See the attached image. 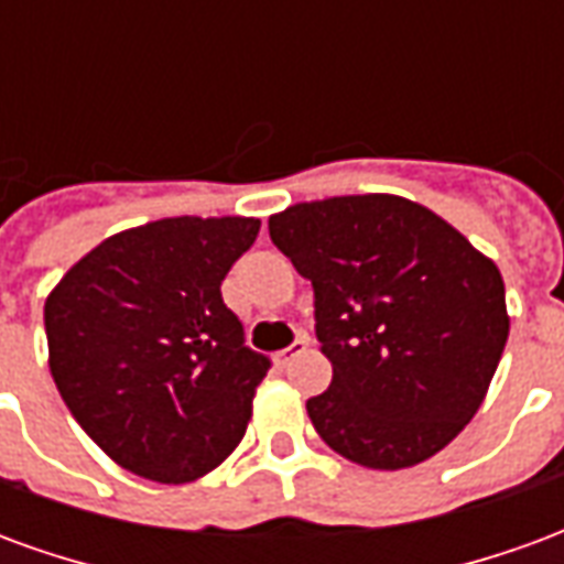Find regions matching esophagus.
<instances>
[{"instance_id": "obj_1", "label": "esophagus", "mask_w": 564, "mask_h": 564, "mask_svg": "<svg viewBox=\"0 0 564 564\" xmlns=\"http://www.w3.org/2000/svg\"><path fill=\"white\" fill-rule=\"evenodd\" d=\"M307 344H311V338H307L305 332H302V335H295V341L290 344V347H283V350H278V354H274V362H278V366H281V368H286V366H290V362H293L295 356L305 354Z\"/></svg>"}]
</instances>
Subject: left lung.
Here are the masks:
<instances>
[{
    "mask_svg": "<svg viewBox=\"0 0 564 564\" xmlns=\"http://www.w3.org/2000/svg\"><path fill=\"white\" fill-rule=\"evenodd\" d=\"M269 235L314 286L332 362L307 416L344 459L395 471L471 423L508 341L496 262L416 202L338 196L269 217Z\"/></svg>",
    "mask_w": 564,
    "mask_h": 564,
    "instance_id": "left-lung-1",
    "label": "left lung"
}]
</instances>
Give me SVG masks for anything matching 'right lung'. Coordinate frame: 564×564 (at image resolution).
I'll return each instance as SVG.
<instances>
[{
  "mask_svg": "<svg viewBox=\"0 0 564 564\" xmlns=\"http://www.w3.org/2000/svg\"><path fill=\"white\" fill-rule=\"evenodd\" d=\"M253 217H169L111 235L44 302L51 375L80 429L127 471L189 484L245 437L271 359L245 344L223 278Z\"/></svg>",
  "mask_w": 564,
  "mask_h": 564,
  "instance_id": "add662e5",
  "label": "right lung"
}]
</instances>
